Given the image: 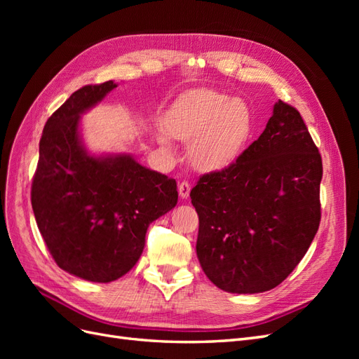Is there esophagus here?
<instances>
[{
  "label": "esophagus",
  "mask_w": 359,
  "mask_h": 359,
  "mask_svg": "<svg viewBox=\"0 0 359 359\" xmlns=\"http://www.w3.org/2000/svg\"><path fill=\"white\" fill-rule=\"evenodd\" d=\"M190 190H191L190 182H187V181H182V182H180L178 191H180V196H181L182 199H187V198L190 196Z\"/></svg>",
  "instance_id": "1"
}]
</instances>
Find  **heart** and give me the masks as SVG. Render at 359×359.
<instances>
[{"label": "heart", "instance_id": "1", "mask_svg": "<svg viewBox=\"0 0 359 359\" xmlns=\"http://www.w3.org/2000/svg\"><path fill=\"white\" fill-rule=\"evenodd\" d=\"M255 112L247 102L212 90L181 95L158 132L160 144L169 147L170 136L191 140L189 156L193 166L212 172L224 169L241 156L253 135Z\"/></svg>", "mask_w": 359, "mask_h": 359}]
</instances>
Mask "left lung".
Here are the masks:
<instances>
[{
	"mask_svg": "<svg viewBox=\"0 0 359 359\" xmlns=\"http://www.w3.org/2000/svg\"><path fill=\"white\" fill-rule=\"evenodd\" d=\"M320 180L322 157L306 123L278 100L259 139L232 165L202 175L190 193L206 277L231 293L278 286L319 229Z\"/></svg>",
	"mask_w": 359,
	"mask_h": 359,
	"instance_id": "left-lung-1",
	"label": "left lung"
}]
</instances>
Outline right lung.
Returning a JSON list of instances; mask_svg holds the SVG:
<instances>
[{
	"instance_id": "1",
	"label": "right lung",
	"mask_w": 359,
	"mask_h": 359,
	"mask_svg": "<svg viewBox=\"0 0 359 359\" xmlns=\"http://www.w3.org/2000/svg\"><path fill=\"white\" fill-rule=\"evenodd\" d=\"M116 88L114 81L74 91L46 121L31 186L39 231L57 265L95 283L127 274L145 247L149 223L178 202L175 180L128 154L85 149L81 115Z\"/></svg>"
}]
</instances>
